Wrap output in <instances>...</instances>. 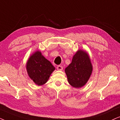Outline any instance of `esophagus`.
<instances>
[{"mask_svg": "<svg viewBox=\"0 0 120 120\" xmlns=\"http://www.w3.org/2000/svg\"><path fill=\"white\" fill-rule=\"evenodd\" d=\"M57 70H60V71H61V70H63V67L62 66H60V65H59V66H57Z\"/></svg>", "mask_w": 120, "mask_h": 120, "instance_id": "34e87169", "label": "esophagus"}]
</instances>
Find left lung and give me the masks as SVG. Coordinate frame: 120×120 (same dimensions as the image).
Listing matches in <instances>:
<instances>
[{
  "instance_id": "left-lung-1",
  "label": "left lung",
  "mask_w": 120,
  "mask_h": 120,
  "mask_svg": "<svg viewBox=\"0 0 120 120\" xmlns=\"http://www.w3.org/2000/svg\"><path fill=\"white\" fill-rule=\"evenodd\" d=\"M92 70L93 66L88 54L85 51L79 50L65 71L70 85L79 88L88 82Z\"/></svg>"
}]
</instances>
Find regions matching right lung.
I'll return each instance as SVG.
<instances>
[{
  "instance_id": "right-lung-1",
  "label": "right lung",
  "mask_w": 120,
  "mask_h": 120,
  "mask_svg": "<svg viewBox=\"0 0 120 120\" xmlns=\"http://www.w3.org/2000/svg\"><path fill=\"white\" fill-rule=\"evenodd\" d=\"M26 69L30 79L36 84L41 86L48 80L55 68L39 51L31 55L26 64Z\"/></svg>"
}]
</instances>
